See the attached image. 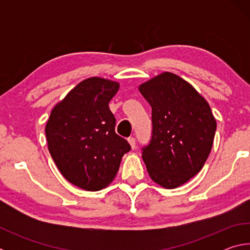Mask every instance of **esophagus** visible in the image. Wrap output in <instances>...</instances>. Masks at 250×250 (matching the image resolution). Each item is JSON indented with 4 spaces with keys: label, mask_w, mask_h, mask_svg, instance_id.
Wrapping results in <instances>:
<instances>
[{
    "label": "esophagus",
    "mask_w": 250,
    "mask_h": 250,
    "mask_svg": "<svg viewBox=\"0 0 250 250\" xmlns=\"http://www.w3.org/2000/svg\"><path fill=\"white\" fill-rule=\"evenodd\" d=\"M128 142H129V145L131 146V149H134V147H135V139L134 138H129Z\"/></svg>",
    "instance_id": "34e87169"
}]
</instances>
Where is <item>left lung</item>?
<instances>
[{
  "label": "left lung",
  "mask_w": 250,
  "mask_h": 250,
  "mask_svg": "<svg viewBox=\"0 0 250 250\" xmlns=\"http://www.w3.org/2000/svg\"><path fill=\"white\" fill-rule=\"evenodd\" d=\"M139 91L152 108V139L142 152L147 173L164 188H179L205 164L216 120L204 97L173 73L154 76Z\"/></svg>",
  "instance_id": "obj_1"
}]
</instances>
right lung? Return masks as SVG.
I'll use <instances>...</instances> for the list:
<instances>
[{
  "label": "right lung",
  "instance_id": "1",
  "mask_svg": "<svg viewBox=\"0 0 250 250\" xmlns=\"http://www.w3.org/2000/svg\"><path fill=\"white\" fill-rule=\"evenodd\" d=\"M120 83L90 77L80 82L50 111L45 133L48 151L62 176L84 191L111 183L130 145L115 132L109 109Z\"/></svg>",
  "mask_w": 250,
  "mask_h": 250
}]
</instances>
